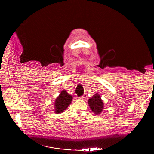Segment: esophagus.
<instances>
[{
  "mask_svg": "<svg viewBox=\"0 0 154 154\" xmlns=\"http://www.w3.org/2000/svg\"><path fill=\"white\" fill-rule=\"evenodd\" d=\"M87 93H84L82 97H80V98L82 100H85L87 98Z\"/></svg>",
  "mask_w": 154,
  "mask_h": 154,
  "instance_id": "1",
  "label": "esophagus"
}]
</instances>
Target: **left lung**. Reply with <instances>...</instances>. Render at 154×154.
<instances>
[{
    "mask_svg": "<svg viewBox=\"0 0 154 154\" xmlns=\"http://www.w3.org/2000/svg\"><path fill=\"white\" fill-rule=\"evenodd\" d=\"M88 102L91 109L93 112H94V114H100L101 112V111L103 110V101L101 100L100 96L97 93L93 96L92 98L88 100Z\"/></svg>",
    "mask_w": 154,
    "mask_h": 154,
    "instance_id": "1",
    "label": "left lung"
}]
</instances>
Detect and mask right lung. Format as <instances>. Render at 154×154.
I'll return each instance as SVG.
<instances>
[{
    "instance_id": "right-lung-1",
    "label": "right lung",
    "mask_w": 154,
    "mask_h": 154,
    "mask_svg": "<svg viewBox=\"0 0 154 154\" xmlns=\"http://www.w3.org/2000/svg\"><path fill=\"white\" fill-rule=\"evenodd\" d=\"M72 99V96L68 94L66 91L63 90L55 101L54 111L56 113H62L65 110H66L68 106L71 104Z\"/></svg>"
}]
</instances>
